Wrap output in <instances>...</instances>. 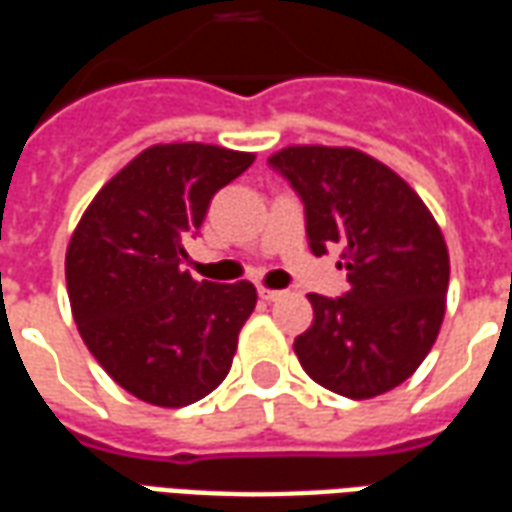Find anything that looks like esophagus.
Returning a JSON list of instances; mask_svg holds the SVG:
<instances>
[{
  "label": "esophagus",
  "mask_w": 512,
  "mask_h": 512,
  "mask_svg": "<svg viewBox=\"0 0 512 512\" xmlns=\"http://www.w3.org/2000/svg\"><path fill=\"white\" fill-rule=\"evenodd\" d=\"M257 296L263 301H279L285 299V290H271V288H257Z\"/></svg>",
  "instance_id": "obj_1"
}]
</instances>
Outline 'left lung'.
Here are the masks:
<instances>
[{"mask_svg": "<svg viewBox=\"0 0 512 512\" xmlns=\"http://www.w3.org/2000/svg\"><path fill=\"white\" fill-rule=\"evenodd\" d=\"M268 167L304 205L312 255L343 244V296L310 293L315 321L293 351L337 395L376 397L403 384L436 343L450 282L439 224L417 191L351 147H285Z\"/></svg>", "mask_w": 512, "mask_h": 512, "instance_id": "1", "label": "left lung"}]
</instances>
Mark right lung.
Segmentation results:
<instances>
[{
    "instance_id": "right-lung-1",
    "label": "right lung",
    "mask_w": 512,
    "mask_h": 512,
    "mask_svg": "<svg viewBox=\"0 0 512 512\" xmlns=\"http://www.w3.org/2000/svg\"><path fill=\"white\" fill-rule=\"evenodd\" d=\"M216 145H153L95 194L65 257L73 321L126 392L189 406L230 373L252 315V282H197L183 244L200 235L213 194L252 167Z\"/></svg>"
}]
</instances>
